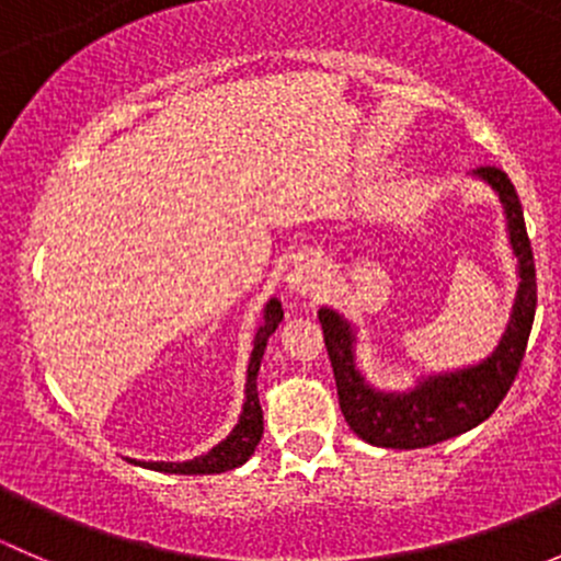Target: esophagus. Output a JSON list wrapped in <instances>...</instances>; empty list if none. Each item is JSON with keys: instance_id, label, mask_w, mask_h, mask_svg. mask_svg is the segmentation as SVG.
I'll list each match as a JSON object with an SVG mask.
<instances>
[{"instance_id": "1", "label": "esophagus", "mask_w": 561, "mask_h": 561, "mask_svg": "<svg viewBox=\"0 0 561 561\" xmlns=\"http://www.w3.org/2000/svg\"><path fill=\"white\" fill-rule=\"evenodd\" d=\"M325 285V268H322L320 260L309 257L296 263V268L287 274V290L296 293V296H317Z\"/></svg>"}]
</instances>
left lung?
Wrapping results in <instances>:
<instances>
[{
    "label": "left lung",
    "instance_id": "8db88e82",
    "mask_svg": "<svg viewBox=\"0 0 561 561\" xmlns=\"http://www.w3.org/2000/svg\"><path fill=\"white\" fill-rule=\"evenodd\" d=\"M483 181L500 201L505 214L507 241L516 257V298H513L511 320L494 353L478 364L461 369L423 375L410 388L388 390L366 380L358 366V328L339 309L322 307L317 317L322 322L328 358L336 377L339 407L347 426L364 443L377 448L415 450L445 443L469 428L480 426L500 407L511 390L522 366L526 342L537 309L535 257H531L529 236L524 225V208L513 190L511 179L500 168H478L469 173Z\"/></svg>",
    "mask_w": 561,
    "mask_h": 561
}]
</instances>
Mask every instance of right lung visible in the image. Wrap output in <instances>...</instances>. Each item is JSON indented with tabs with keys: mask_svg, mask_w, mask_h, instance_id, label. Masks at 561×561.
<instances>
[{
	"mask_svg": "<svg viewBox=\"0 0 561 561\" xmlns=\"http://www.w3.org/2000/svg\"><path fill=\"white\" fill-rule=\"evenodd\" d=\"M282 317H285V312H282L279 298H268L263 307V320H260L257 333H254L252 339V353H249L244 407H241L239 423H236L233 432H230L222 443H217L211 450H206V454L190 458V461H140V458H127V461L138 463V467L144 469H154V472L168 474H219L249 461V456L257 448L260 437H263V410H260L257 399L260 360H263L265 344H268L271 333L279 328Z\"/></svg>",
	"mask_w": 561,
	"mask_h": 561,
	"instance_id": "1",
	"label": "right lung"
}]
</instances>
